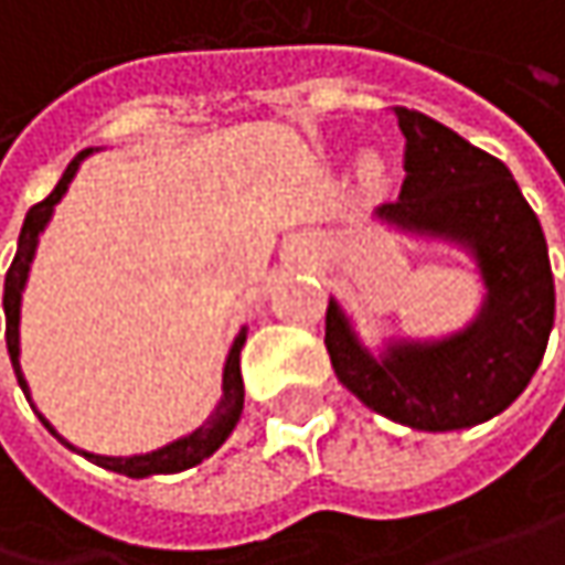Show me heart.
Instances as JSON below:
<instances>
[{
  "instance_id": "b5f03b06",
  "label": "heart",
  "mask_w": 565,
  "mask_h": 565,
  "mask_svg": "<svg viewBox=\"0 0 565 565\" xmlns=\"http://www.w3.org/2000/svg\"><path fill=\"white\" fill-rule=\"evenodd\" d=\"M361 172H364V179H367V182H377V179H381L383 169H381V162H377V159H367Z\"/></svg>"
}]
</instances>
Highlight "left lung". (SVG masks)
I'll use <instances>...</instances> for the list:
<instances>
[{
  "mask_svg": "<svg viewBox=\"0 0 565 565\" xmlns=\"http://www.w3.org/2000/svg\"><path fill=\"white\" fill-rule=\"evenodd\" d=\"M393 115L406 137V182L377 216L467 246L480 262L486 303L450 339L399 342L371 358L329 300L326 351L367 409L418 431L470 428L509 409L544 361L556 313L547 239L502 159L422 111Z\"/></svg>",
  "mask_w": 565,
  "mask_h": 565,
  "instance_id": "8db88e82",
  "label": "left lung"
}]
</instances>
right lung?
Segmentation results:
<instances>
[{
	"label": "right lung",
	"instance_id": "obj_1",
	"mask_svg": "<svg viewBox=\"0 0 565 565\" xmlns=\"http://www.w3.org/2000/svg\"><path fill=\"white\" fill-rule=\"evenodd\" d=\"M83 156H88V150L79 152V156L66 166L63 179L56 182V188H53L51 194H47L41 204H34V207L28 211L24 223H21V236H18V252L15 258H12V268H9V275H6V294H2V307H6V345H9V358H12V367H15V377L18 383H21V390H24V396H28V383L21 377V364H18V310H21V290H24L28 268H31V258H34V249H38V236H41V230H44L47 220H51L53 204L63 198L70 179L76 175ZM243 342H246V329L236 335V342H233V349H230V358H226V367H223V399H220L216 413L211 415L194 435H188V438L175 441V445H166V448L152 450V454H140V457H102V454H85V450H79V454H85L92 463H98V467H105V470H115V473L134 477V480L152 477V473H182V470L198 467L204 457H211V454L230 438V431L236 428V422H239V415H243V396H246V390H243V371H239V349H243ZM38 418L51 428V422H47L44 415L38 413ZM53 435H56V431H53ZM56 438H60V435H56ZM60 441H63V438H60ZM63 445L73 448L70 441H63Z\"/></svg>",
	"mask_w": 565,
	"mask_h": 565
}]
</instances>
